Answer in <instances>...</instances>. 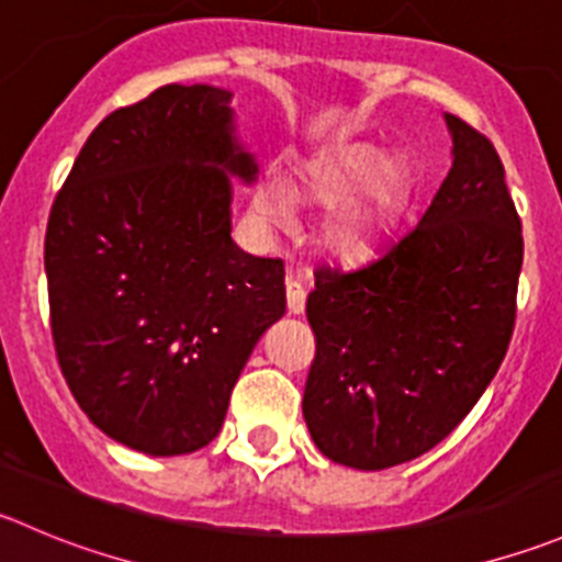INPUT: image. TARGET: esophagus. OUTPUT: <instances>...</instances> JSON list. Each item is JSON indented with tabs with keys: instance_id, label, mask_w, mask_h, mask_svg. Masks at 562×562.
<instances>
[{
	"instance_id": "34e87169",
	"label": "esophagus",
	"mask_w": 562,
	"mask_h": 562,
	"mask_svg": "<svg viewBox=\"0 0 562 562\" xmlns=\"http://www.w3.org/2000/svg\"><path fill=\"white\" fill-rule=\"evenodd\" d=\"M285 293H288V313L291 315H302L304 313V302H307V288L302 285L299 277H288L285 280Z\"/></svg>"
}]
</instances>
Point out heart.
<instances>
[{
    "mask_svg": "<svg viewBox=\"0 0 562 562\" xmlns=\"http://www.w3.org/2000/svg\"><path fill=\"white\" fill-rule=\"evenodd\" d=\"M406 194V170L379 145L357 143L304 161L291 181L263 172L252 189V216L263 227H285L293 198L335 205L324 222V244L337 258L359 260L384 241Z\"/></svg>",
    "mask_w": 562,
    "mask_h": 562,
    "instance_id": "b5f03b06",
    "label": "heart"
}]
</instances>
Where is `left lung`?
Returning <instances> with one entry per match:
<instances>
[{"mask_svg":"<svg viewBox=\"0 0 562 562\" xmlns=\"http://www.w3.org/2000/svg\"><path fill=\"white\" fill-rule=\"evenodd\" d=\"M453 167L426 214L357 269L315 271L304 423L335 464L428 453L503 364L516 321L521 220L481 131L445 114Z\"/></svg>","mask_w":562,"mask_h":562,"instance_id":"obj_1","label":"left lung"}]
</instances>
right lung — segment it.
<instances>
[{
  "mask_svg": "<svg viewBox=\"0 0 562 562\" xmlns=\"http://www.w3.org/2000/svg\"><path fill=\"white\" fill-rule=\"evenodd\" d=\"M231 98L167 85L103 117L48 214L59 368L92 426L148 456L220 434L255 342L285 313L282 260L231 238V176H258Z\"/></svg>",
  "mask_w": 562,
  "mask_h": 562,
  "instance_id": "1",
  "label": "right lung"
}]
</instances>
